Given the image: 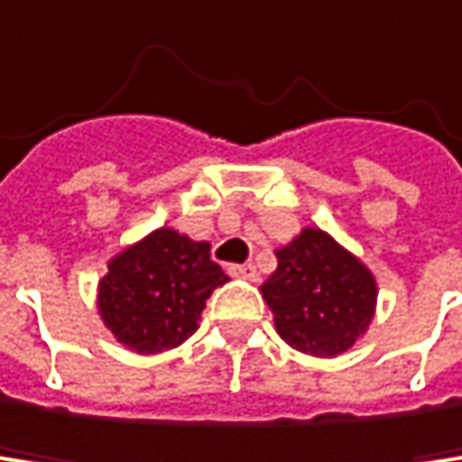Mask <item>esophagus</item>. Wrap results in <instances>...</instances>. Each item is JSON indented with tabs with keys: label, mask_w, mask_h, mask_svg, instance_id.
<instances>
[{
	"label": "esophagus",
	"mask_w": 462,
	"mask_h": 462,
	"mask_svg": "<svg viewBox=\"0 0 462 462\" xmlns=\"http://www.w3.org/2000/svg\"><path fill=\"white\" fill-rule=\"evenodd\" d=\"M229 274H233V277H241V280H249V282H257V280H260V274H257V265H254V263L229 265Z\"/></svg>",
	"instance_id": "esophagus-1"
}]
</instances>
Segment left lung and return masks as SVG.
Listing matches in <instances>:
<instances>
[{"label":"left lung","instance_id":"left-lung-1","mask_svg":"<svg viewBox=\"0 0 462 462\" xmlns=\"http://www.w3.org/2000/svg\"><path fill=\"white\" fill-rule=\"evenodd\" d=\"M260 291L282 341L313 357L352 349L377 308L374 274L316 226L277 249V272Z\"/></svg>","mask_w":462,"mask_h":462}]
</instances>
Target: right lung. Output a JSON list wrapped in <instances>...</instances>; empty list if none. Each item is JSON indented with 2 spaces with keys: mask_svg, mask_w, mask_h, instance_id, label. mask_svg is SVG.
I'll return each mask as SVG.
<instances>
[{
  "mask_svg": "<svg viewBox=\"0 0 462 462\" xmlns=\"http://www.w3.org/2000/svg\"><path fill=\"white\" fill-rule=\"evenodd\" d=\"M226 282L208 241L161 226L118 252L99 280V316L116 341L138 355L180 346L197 332L210 293Z\"/></svg>",
  "mask_w": 462,
  "mask_h": 462,
  "instance_id": "right-lung-1",
  "label": "right lung"
}]
</instances>
